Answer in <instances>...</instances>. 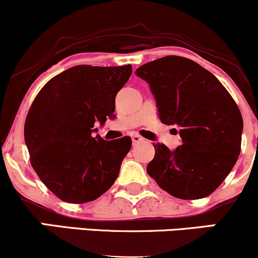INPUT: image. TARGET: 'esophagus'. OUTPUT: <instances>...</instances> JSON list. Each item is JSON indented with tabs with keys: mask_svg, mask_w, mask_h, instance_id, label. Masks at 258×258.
Masks as SVG:
<instances>
[{
	"mask_svg": "<svg viewBox=\"0 0 258 258\" xmlns=\"http://www.w3.org/2000/svg\"><path fill=\"white\" fill-rule=\"evenodd\" d=\"M143 141V137H142V136H139V135H132V142H133V144H137V143H139V142H142Z\"/></svg>",
	"mask_w": 258,
	"mask_h": 258,
	"instance_id": "esophagus-1",
	"label": "esophagus"
}]
</instances>
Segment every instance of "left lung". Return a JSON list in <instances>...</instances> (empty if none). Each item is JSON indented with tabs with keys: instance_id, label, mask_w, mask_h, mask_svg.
Listing matches in <instances>:
<instances>
[{
	"instance_id": "left-lung-1",
	"label": "left lung",
	"mask_w": 258,
	"mask_h": 258,
	"mask_svg": "<svg viewBox=\"0 0 258 258\" xmlns=\"http://www.w3.org/2000/svg\"><path fill=\"white\" fill-rule=\"evenodd\" d=\"M136 74L150 85L161 122L178 127L182 138L173 152L154 144L155 156L147 172L174 198L209 197L240 154L244 125L235 100L215 75L184 57L166 55Z\"/></svg>"
}]
</instances>
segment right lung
Here are the masks:
<instances>
[{
	"instance_id": "right-lung-1",
	"label": "right lung",
	"mask_w": 258,
	"mask_h": 258,
	"mask_svg": "<svg viewBox=\"0 0 258 258\" xmlns=\"http://www.w3.org/2000/svg\"><path fill=\"white\" fill-rule=\"evenodd\" d=\"M131 74V64L76 65L49 80L35 97L25 120V143L32 168L60 200H96L119 176L131 138L104 141L92 132L96 120L103 125L114 117L115 97Z\"/></svg>"
}]
</instances>
